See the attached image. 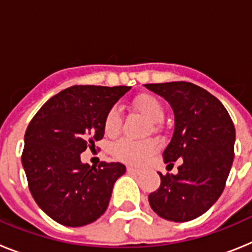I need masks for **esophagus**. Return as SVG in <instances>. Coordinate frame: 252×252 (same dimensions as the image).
Masks as SVG:
<instances>
[{
    "label": "esophagus",
    "mask_w": 252,
    "mask_h": 252,
    "mask_svg": "<svg viewBox=\"0 0 252 252\" xmlns=\"http://www.w3.org/2000/svg\"><path fill=\"white\" fill-rule=\"evenodd\" d=\"M127 171H128V173H131V174H136V175L141 174V173H142V171L140 170V169L132 168V166H127Z\"/></svg>",
    "instance_id": "obj_1"
}]
</instances>
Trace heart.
<instances>
[{
    "instance_id": "heart-1",
    "label": "heart",
    "mask_w": 252,
    "mask_h": 252,
    "mask_svg": "<svg viewBox=\"0 0 252 252\" xmlns=\"http://www.w3.org/2000/svg\"><path fill=\"white\" fill-rule=\"evenodd\" d=\"M133 106L141 113L150 124H159L164 119V107L161 102L150 94L139 95ZM122 126V113L117 106H113L107 112L104 117V132L110 136L119 133ZM158 149V144L154 140L135 141L131 139H120L112 145L113 157L125 162H130L133 165H141L153 155Z\"/></svg>"
}]
</instances>
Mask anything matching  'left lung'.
Here are the masks:
<instances>
[{"mask_svg": "<svg viewBox=\"0 0 252 252\" xmlns=\"http://www.w3.org/2000/svg\"><path fill=\"white\" fill-rule=\"evenodd\" d=\"M174 111L175 127L162 153L164 162L183 159L178 174H160L159 189L149 194L153 211L164 220L192 221L207 212L223 192L235 157V126L208 91L189 82L145 84Z\"/></svg>", "mask_w": 252, "mask_h": 252, "instance_id": "1", "label": "left lung"}]
</instances>
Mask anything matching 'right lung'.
Listing matches in <instances>:
<instances>
[{
  "mask_svg": "<svg viewBox=\"0 0 252 252\" xmlns=\"http://www.w3.org/2000/svg\"><path fill=\"white\" fill-rule=\"evenodd\" d=\"M130 90L69 87L45 102L29 124L21 155L29 189L37 206L58 223L86 226L108 207L113 184L126 166L82 164L81 154L102 140L107 112Z\"/></svg>",
  "mask_w": 252,
  "mask_h": 252,
  "instance_id": "1",
  "label": "right lung"
}]
</instances>
